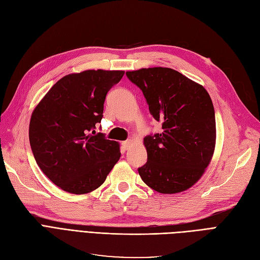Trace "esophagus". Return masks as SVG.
Masks as SVG:
<instances>
[{
	"label": "esophagus",
	"mask_w": 260,
	"mask_h": 260,
	"mask_svg": "<svg viewBox=\"0 0 260 260\" xmlns=\"http://www.w3.org/2000/svg\"><path fill=\"white\" fill-rule=\"evenodd\" d=\"M131 145H132V140H127L124 141V142H122V147L124 149H129Z\"/></svg>",
	"instance_id": "obj_1"
}]
</instances>
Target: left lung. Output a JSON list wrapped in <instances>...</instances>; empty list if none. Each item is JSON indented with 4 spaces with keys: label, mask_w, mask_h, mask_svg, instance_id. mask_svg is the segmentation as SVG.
I'll list each match as a JSON object with an SVG mask.
<instances>
[{
    "label": "left lung",
    "mask_w": 260,
    "mask_h": 260,
    "mask_svg": "<svg viewBox=\"0 0 260 260\" xmlns=\"http://www.w3.org/2000/svg\"><path fill=\"white\" fill-rule=\"evenodd\" d=\"M142 90L161 133L144 138L147 162L139 168L154 191L176 194L193 186L211 161L216 118L208 92L175 69L141 68L125 73Z\"/></svg>",
    "instance_id": "left-lung-1"
}]
</instances>
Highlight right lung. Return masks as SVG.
<instances>
[{"label":"right lung","mask_w":260,"mask_h":260,"mask_svg":"<svg viewBox=\"0 0 260 260\" xmlns=\"http://www.w3.org/2000/svg\"><path fill=\"white\" fill-rule=\"evenodd\" d=\"M123 70H84L62 77L31 115L29 141L38 166L72 194H86L104 183L120 158V146L95 135L109 89Z\"/></svg>","instance_id":"add662e5"}]
</instances>
